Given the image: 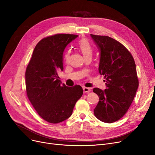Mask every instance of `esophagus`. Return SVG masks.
Here are the masks:
<instances>
[{"label":"esophagus","mask_w":155,"mask_h":155,"mask_svg":"<svg viewBox=\"0 0 155 155\" xmlns=\"http://www.w3.org/2000/svg\"><path fill=\"white\" fill-rule=\"evenodd\" d=\"M83 90H84V93H89L91 92V89L90 88H88V87H83Z\"/></svg>","instance_id":"esophagus-1"}]
</instances>
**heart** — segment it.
<instances>
[{"label":"heart","instance_id":"heart-1","mask_svg":"<svg viewBox=\"0 0 155 155\" xmlns=\"http://www.w3.org/2000/svg\"><path fill=\"white\" fill-rule=\"evenodd\" d=\"M79 48L80 49L81 51H82L84 58H88V57H90V58H92V48L89 44L88 41L87 39H82L78 43ZM69 56H70V53L68 51L66 54L64 56V58L66 61H67L69 59Z\"/></svg>","mask_w":155,"mask_h":155}]
</instances>
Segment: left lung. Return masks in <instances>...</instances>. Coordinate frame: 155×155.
I'll return each instance as SVG.
<instances>
[{
	"instance_id": "1",
	"label": "left lung",
	"mask_w": 155,
	"mask_h": 155,
	"mask_svg": "<svg viewBox=\"0 0 155 155\" xmlns=\"http://www.w3.org/2000/svg\"><path fill=\"white\" fill-rule=\"evenodd\" d=\"M100 51L99 72L104 76L107 88H94L99 97L95 116L106 123L123 117L134 100L139 81L133 57L127 49L107 36L91 35Z\"/></svg>"
}]
</instances>
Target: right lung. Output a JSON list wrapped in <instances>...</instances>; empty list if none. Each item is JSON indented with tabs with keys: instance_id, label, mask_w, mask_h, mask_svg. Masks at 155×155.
Segmentation results:
<instances>
[{
	"instance_id": "add662e5",
	"label": "right lung",
	"mask_w": 155,
	"mask_h": 155,
	"mask_svg": "<svg viewBox=\"0 0 155 155\" xmlns=\"http://www.w3.org/2000/svg\"><path fill=\"white\" fill-rule=\"evenodd\" d=\"M78 35L56 34L36 45L26 70L28 99L38 114L48 123L56 124L69 118L83 94L80 85H61L58 71H63V54Z\"/></svg>"
}]
</instances>
